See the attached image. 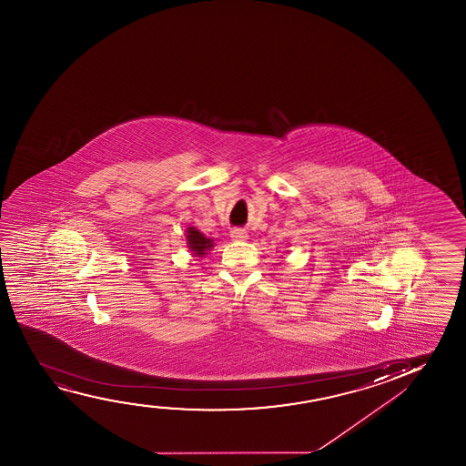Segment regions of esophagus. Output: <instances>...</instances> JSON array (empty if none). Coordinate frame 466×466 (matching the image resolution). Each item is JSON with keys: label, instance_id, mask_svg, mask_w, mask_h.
<instances>
[{"label": "esophagus", "instance_id": "esophagus-1", "mask_svg": "<svg viewBox=\"0 0 466 466\" xmlns=\"http://www.w3.org/2000/svg\"><path fill=\"white\" fill-rule=\"evenodd\" d=\"M230 237H232V240H247L248 234H247V230L232 229L230 230Z\"/></svg>", "mask_w": 466, "mask_h": 466}]
</instances>
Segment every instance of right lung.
<instances>
[{"mask_svg":"<svg viewBox=\"0 0 466 466\" xmlns=\"http://www.w3.org/2000/svg\"><path fill=\"white\" fill-rule=\"evenodd\" d=\"M186 243H187V248L191 249L192 255L198 258H204L213 248V238L205 236L194 226H189L186 229Z\"/></svg>","mask_w":466,"mask_h":466,"instance_id":"add662e5","label":"right lung"}]
</instances>
